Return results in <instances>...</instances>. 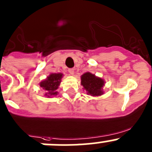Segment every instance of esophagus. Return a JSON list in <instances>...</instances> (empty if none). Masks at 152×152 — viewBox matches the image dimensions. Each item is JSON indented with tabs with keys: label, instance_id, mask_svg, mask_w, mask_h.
Listing matches in <instances>:
<instances>
[{
	"label": "esophagus",
	"instance_id": "esophagus-1",
	"mask_svg": "<svg viewBox=\"0 0 152 152\" xmlns=\"http://www.w3.org/2000/svg\"><path fill=\"white\" fill-rule=\"evenodd\" d=\"M69 73H70V75H73L74 74V70H73V69H69Z\"/></svg>",
	"mask_w": 152,
	"mask_h": 152
}]
</instances>
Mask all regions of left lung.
Segmentation results:
<instances>
[{
	"label": "left lung",
	"mask_w": 152,
	"mask_h": 152,
	"mask_svg": "<svg viewBox=\"0 0 152 152\" xmlns=\"http://www.w3.org/2000/svg\"><path fill=\"white\" fill-rule=\"evenodd\" d=\"M104 83V79L90 72H86L81 76V85L83 89L87 91L88 95L92 96H99L104 94L102 88Z\"/></svg>",
	"instance_id": "1"
}]
</instances>
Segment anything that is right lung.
<instances>
[{
	"label": "right lung",
	"instance_id": "1",
	"mask_svg": "<svg viewBox=\"0 0 152 152\" xmlns=\"http://www.w3.org/2000/svg\"><path fill=\"white\" fill-rule=\"evenodd\" d=\"M63 77V73H52L48 76L45 79L42 80L39 83L41 88L45 91V96L50 98L58 95L57 89L60 85L61 79Z\"/></svg>",
	"mask_w": 152,
	"mask_h": 152
}]
</instances>
